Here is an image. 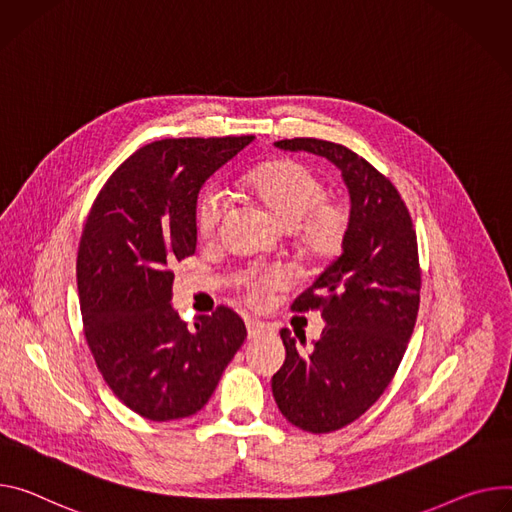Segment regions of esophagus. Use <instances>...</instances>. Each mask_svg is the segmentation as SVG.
Segmentation results:
<instances>
[{
  "label": "esophagus",
  "instance_id": "obj_1",
  "mask_svg": "<svg viewBox=\"0 0 512 512\" xmlns=\"http://www.w3.org/2000/svg\"><path fill=\"white\" fill-rule=\"evenodd\" d=\"M267 333V327L263 322H259V320H247V335H249V339H259L261 335H265Z\"/></svg>",
  "mask_w": 512,
  "mask_h": 512
}]
</instances>
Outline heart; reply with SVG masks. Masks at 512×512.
Returning <instances> with one entry per match:
<instances>
[{
    "instance_id": "obj_1",
    "label": "heart",
    "mask_w": 512,
    "mask_h": 512,
    "mask_svg": "<svg viewBox=\"0 0 512 512\" xmlns=\"http://www.w3.org/2000/svg\"><path fill=\"white\" fill-rule=\"evenodd\" d=\"M247 196L277 224L292 230L300 253L312 261L335 259L347 239L349 212L343 204L327 198L320 177L304 163L282 159L253 169L245 177ZM228 210L226 198L210 188L196 206V228L202 239L214 237ZM288 284L282 269L251 271L241 286L251 302H259L265 290Z\"/></svg>"
}]
</instances>
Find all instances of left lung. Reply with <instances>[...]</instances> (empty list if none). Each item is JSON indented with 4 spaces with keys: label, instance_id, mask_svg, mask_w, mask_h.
I'll return each instance as SVG.
<instances>
[{
    "label": "left lung",
    "instance_id": "left-lung-1",
    "mask_svg": "<svg viewBox=\"0 0 512 512\" xmlns=\"http://www.w3.org/2000/svg\"><path fill=\"white\" fill-rule=\"evenodd\" d=\"M275 147L329 159L351 200L343 253L292 304L320 310L327 327L310 347L282 329L286 361L271 378L275 404L292 425L331 433L384 394L404 357L421 302L416 232L392 181L357 153L320 138Z\"/></svg>",
    "mask_w": 512,
    "mask_h": 512
}]
</instances>
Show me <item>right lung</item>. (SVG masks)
I'll return each instance as SVG.
<instances>
[{
	"mask_svg": "<svg viewBox=\"0 0 512 512\" xmlns=\"http://www.w3.org/2000/svg\"><path fill=\"white\" fill-rule=\"evenodd\" d=\"M253 138H165L138 149L85 220L77 253L85 339L112 392L149 421L202 410L247 337L226 306L188 327L171 304V267L196 253L202 185Z\"/></svg>",
	"mask_w": 512,
	"mask_h": 512,
	"instance_id": "right-lung-1",
	"label": "right lung"
}]
</instances>
